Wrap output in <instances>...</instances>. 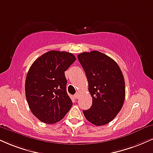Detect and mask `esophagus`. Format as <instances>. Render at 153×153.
<instances>
[{"label":"esophagus","instance_id":"esophagus-1","mask_svg":"<svg viewBox=\"0 0 153 153\" xmlns=\"http://www.w3.org/2000/svg\"><path fill=\"white\" fill-rule=\"evenodd\" d=\"M78 97H79L78 93H76V94L74 95V97H75V99H78Z\"/></svg>","mask_w":153,"mask_h":153}]
</instances>
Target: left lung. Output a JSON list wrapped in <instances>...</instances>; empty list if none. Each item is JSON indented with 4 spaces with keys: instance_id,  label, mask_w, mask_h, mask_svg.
Segmentation results:
<instances>
[{
    "instance_id": "obj_1",
    "label": "left lung",
    "mask_w": 153,
    "mask_h": 153,
    "mask_svg": "<svg viewBox=\"0 0 153 153\" xmlns=\"http://www.w3.org/2000/svg\"><path fill=\"white\" fill-rule=\"evenodd\" d=\"M93 98L91 108L83 110L85 118L97 126L111 122L120 111L126 97L125 80L115 60L93 51L78 54Z\"/></svg>"
}]
</instances>
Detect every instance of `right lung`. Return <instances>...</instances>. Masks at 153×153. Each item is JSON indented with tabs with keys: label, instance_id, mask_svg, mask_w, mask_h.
I'll use <instances>...</instances> for the list:
<instances>
[{
	"label": "right lung",
	"instance_id": "obj_1",
	"mask_svg": "<svg viewBox=\"0 0 153 153\" xmlns=\"http://www.w3.org/2000/svg\"><path fill=\"white\" fill-rule=\"evenodd\" d=\"M76 60L65 51H51L35 60L25 79L30 111L41 122L53 124L65 117L73 105L66 91L65 71Z\"/></svg>",
	"mask_w": 153,
	"mask_h": 153
}]
</instances>
